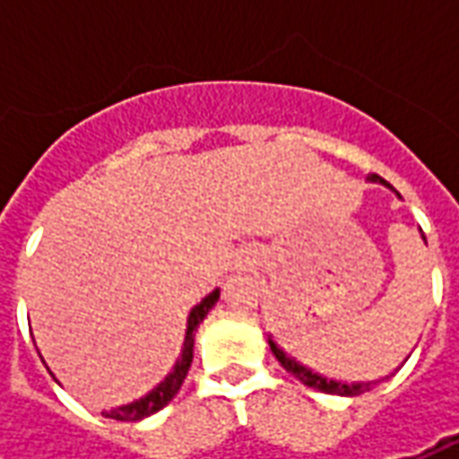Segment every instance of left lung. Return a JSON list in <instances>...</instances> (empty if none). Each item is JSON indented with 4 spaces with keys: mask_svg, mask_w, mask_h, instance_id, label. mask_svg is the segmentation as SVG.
Returning a JSON list of instances; mask_svg holds the SVG:
<instances>
[{
    "mask_svg": "<svg viewBox=\"0 0 459 459\" xmlns=\"http://www.w3.org/2000/svg\"><path fill=\"white\" fill-rule=\"evenodd\" d=\"M368 181H378V184H384V186H388V189H394V186H391V184H388L385 179H381L378 174H371V177H368ZM268 342H270V349H273V354H275V359L280 361V366H282L285 371H290V374L295 376L298 381H302L305 385H309V388H317V391H322V394H334V395H359L371 388V381H368V384H342V381H334V378H327V376L315 374L312 368L302 366L299 361H295L292 356L285 354V351H282V349H280V346L275 344L273 339H268Z\"/></svg>",
    "mask_w": 459,
    "mask_h": 459,
    "instance_id": "1",
    "label": "left lung"
}]
</instances>
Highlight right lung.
<instances>
[{
    "instance_id": "1",
    "label": "right lung",
    "mask_w": 459,
    "mask_h": 459,
    "mask_svg": "<svg viewBox=\"0 0 459 459\" xmlns=\"http://www.w3.org/2000/svg\"><path fill=\"white\" fill-rule=\"evenodd\" d=\"M221 290L216 288L211 295L201 299L196 307L189 312V319H186V337H184V349H181V356L177 359V364L171 368L167 378L161 381L157 388H152L150 394L142 395L140 401H132L127 405H120V408H113V411H103L105 418H113V420H122V423H134V420H142L147 415L157 413L164 405L169 403L174 395L179 394L184 378L189 374L191 359H194V337H196V329L204 322V317L209 315V309L219 302Z\"/></svg>"
}]
</instances>
